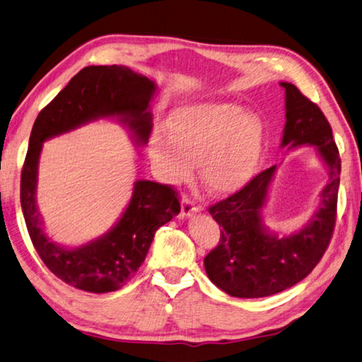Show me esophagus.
I'll use <instances>...</instances> for the list:
<instances>
[{
  "label": "esophagus",
  "mask_w": 362,
  "mask_h": 362,
  "mask_svg": "<svg viewBox=\"0 0 362 362\" xmlns=\"http://www.w3.org/2000/svg\"><path fill=\"white\" fill-rule=\"evenodd\" d=\"M197 211H199V208L191 199L189 197L182 199V202H181V216L182 218H191L192 214H195Z\"/></svg>",
  "instance_id": "1"
}]
</instances>
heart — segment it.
Masks as SVG:
<instances>
[{"label":"heart","mask_w":362,"mask_h":362,"mask_svg":"<svg viewBox=\"0 0 362 362\" xmlns=\"http://www.w3.org/2000/svg\"><path fill=\"white\" fill-rule=\"evenodd\" d=\"M167 130L152 133L149 156L168 185L186 181L197 163L202 185L216 195L237 192L255 175L264 144L255 111L235 103H189L170 114Z\"/></svg>","instance_id":"heart-1"}]
</instances>
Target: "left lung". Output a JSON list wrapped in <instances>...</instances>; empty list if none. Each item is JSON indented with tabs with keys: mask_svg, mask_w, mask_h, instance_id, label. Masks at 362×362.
<instances>
[{
	"mask_svg": "<svg viewBox=\"0 0 362 362\" xmlns=\"http://www.w3.org/2000/svg\"><path fill=\"white\" fill-rule=\"evenodd\" d=\"M280 86L286 93L281 148L313 146L329 177L312 219L291 235H280L264 223L276 165L256 175L242 191L210 206L208 211L223 230L218 246L204 261L206 275L224 293L242 299L267 297L302 281L327 250L337 216L340 157L331 125L294 84Z\"/></svg>",
	"mask_w": 362,
	"mask_h": 362,
	"instance_id": "left-lung-1",
	"label": "left lung"
}]
</instances>
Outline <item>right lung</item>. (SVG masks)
<instances>
[{"mask_svg": "<svg viewBox=\"0 0 362 362\" xmlns=\"http://www.w3.org/2000/svg\"><path fill=\"white\" fill-rule=\"evenodd\" d=\"M157 86L127 66H86L37 114L21 177V205L35 250L62 281L87 293L117 291L144 262L158 227L181 211L173 187L138 180L119 221L105 235L78 248H65L44 232L36 205L37 163L42 143L98 119L114 117L129 127L136 144L152 130L149 103Z\"/></svg>", "mask_w": 362, "mask_h": 362, "instance_id": "right-lung-1", "label": "right lung"}]
</instances>
